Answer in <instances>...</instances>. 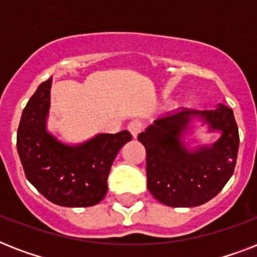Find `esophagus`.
Wrapping results in <instances>:
<instances>
[{"label":"esophagus","mask_w":257,"mask_h":257,"mask_svg":"<svg viewBox=\"0 0 257 257\" xmlns=\"http://www.w3.org/2000/svg\"><path fill=\"white\" fill-rule=\"evenodd\" d=\"M141 129H143V122H141L140 120H133L128 124V131L135 139H136L137 135L141 132Z\"/></svg>","instance_id":"1"}]
</instances>
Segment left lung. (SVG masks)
<instances>
[{"mask_svg":"<svg viewBox=\"0 0 257 257\" xmlns=\"http://www.w3.org/2000/svg\"><path fill=\"white\" fill-rule=\"evenodd\" d=\"M192 116H200L222 136L211 147L188 150L182 141ZM147 151V185L160 203L173 208L197 207L213 199L235 171L239 129L231 108H180L157 118L139 135Z\"/></svg>","mask_w":257,"mask_h":257,"instance_id":"left-lung-1","label":"left lung"}]
</instances>
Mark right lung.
I'll list each match as a JSON object with an SVG mask.
<instances>
[{"label": "right lung", "instance_id": "right-lung-1", "mask_svg": "<svg viewBox=\"0 0 257 257\" xmlns=\"http://www.w3.org/2000/svg\"><path fill=\"white\" fill-rule=\"evenodd\" d=\"M52 77L30 97L17 131V151L26 179L52 203L92 207L104 199L108 176L121 147L132 140L128 131L97 135L80 145H66L46 131Z\"/></svg>", "mask_w": 257, "mask_h": 257}]
</instances>
